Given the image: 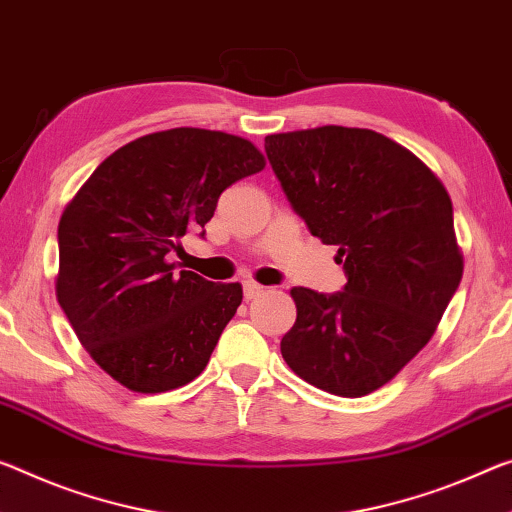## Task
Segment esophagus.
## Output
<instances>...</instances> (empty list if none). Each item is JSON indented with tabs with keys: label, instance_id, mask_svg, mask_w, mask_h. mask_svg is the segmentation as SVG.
Returning a JSON list of instances; mask_svg holds the SVG:
<instances>
[{
	"label": "esophagus",
	"instance_id": "34e87169",
	"mask_svg": "<svg viewBox=\"0 0 512 512\" xmlns=\"http://www.w3.org/2000/svg\"><path fill=\"white\" fill-rule=\"evenodd\" d=\"M259 294H264V287L262 285H257V282H253V280L243 282V296H246V300H253Z\"/></svg>",
	"mask_w": 512,
	"mask_h": 512
}]
</instances>
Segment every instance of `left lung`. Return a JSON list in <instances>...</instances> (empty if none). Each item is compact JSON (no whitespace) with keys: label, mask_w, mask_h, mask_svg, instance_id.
Returning a JSON list of instances; mask_svg holds the SVG:
<instances>
[{"label":"left lung","mask_w":512,"mask_h":512,"mask_svg":"<svg viewBox=\"0 0 512 512\" xmlns=\"http://www.w3.org/2000/svg\"><path fill=\"white\" fill-rule=\"evenodd\" d=\"M312 237L337 246V294L291 289L282 358L305 383L358 399L387 385L435 335L462 278L453 207L431 168L387 136L323 125L264 139Z\"/></svg>","instance_id":"1"}]
</instances>
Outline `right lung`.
Returning <instances> with one entry per match:
<instances>
[{
    "label": "right lung",
    "mask_w": 512,
    "mask_h": 512,
    "mask_svg": "<svg viewBox=\"0 0 512 512\" xmlns=\"http://www.w3.org/2000/svg\"><path fill=\"white\" fill-rule=\"evenodd\" d=\"M264 166L248 139L175 127L109 154L63 209L56 300L116 383L159 394L205 371L243 289L177 271L170 259L227 186Z\"/></svg>",
    "instance_id": "add662e5"
}]
</instances>
